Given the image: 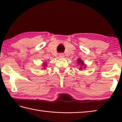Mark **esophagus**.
<instances>
[{
    "mask_svg": "<svg viewBox=\"0 0 122 122\" xmlns=\"http://www.w3.org/2000/svg\"><path fill=\"white\" fill-rule=\"evenodd\" d=\"M64 54L62 53H60L59 54V58H63V57H64Z\"/></svg>",
    "mask_w": 122,
    "mask_h": 122,
    "instance_id": "esophagus-1",
    "label": "esophagus"
}]
</instances>
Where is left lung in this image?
I'll use <instances>...</instances> for the list:
<instances>
[{
  "instance_id": "8db88e82",
  "label": "left lung",
  "mask_w": 122,
  "mask_h": 122,
  "mask_svg": "<svg viewBox=\"0 0 122 122\" xmlns=\"http://www.w3.org/2000/svg\"><path fill=\"white\" fill-rule=\"evenodd\" d=\"M77 63L78 65L80 66V68L79 69L80 71H81V70H82L83 69H86V64H84L83 60H82L80 58H78L77 59Z\"/></svg>"
}]
</instances>
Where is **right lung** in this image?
Returning <instances> with one entry per match:
<instances>
[{
    "mask_svg": "<svg viewBox=\"0 0 122 122\" xmlns=\"http://www.w3.org/2000/svg\"><path fill=\"white\" fill-rule=\"evenodd\" d=\"M42 64H43V65H42V68H41V69H45L46 68L47 64L46 62H44Z\"/></svg>",
    "mask_w": 122,
    "mask_h": 122,
    "instance_id": "right-lung-1",
    "label": "right lung"
}]
</instances>
